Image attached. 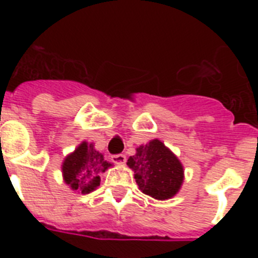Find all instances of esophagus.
Wrapping results in <instances>:
<instances>
[{"label": "esophagus", "mask_w": 258, "mask_h": 258, "mask_svg": "<svg viewBox=\"0 0 258 258\" xmlns=\"http://www.w3.org/2000/svg\"><path fill=\"white\" fill-rule=\"evenodd\" d=\"M111 160L116 164H125V161H126V156H125L124 154L112 155V156H111Z\"/></svg>", "instance_id": "1"}]
</instances>
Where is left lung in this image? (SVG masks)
I'll list each match as a JSON object with an SVG mask.
<instances>
[{
    "instance_id": "8db88e82",
    "label": "left lung",
    "mask_w": 258,
    "mask_h": 258,
    "mask_svg": "<svg viewBox=\"0 0 258 258\" xmlns=\"http://www.w3.org/2000/svg\"><path fill=\"white\" fill-rule=\"evenodd\" d=\"M126 164L134 170L137 184L146 195L165 200L174 197L181 188L183 182L182 164L159 140L140 146Z\"/></svg>"
}]
</instances>
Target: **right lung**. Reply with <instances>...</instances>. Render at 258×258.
<instances>
[{"mask_svg":"<svg viewBox=\"0 0 258 258\" xmlns=\"http://www.w3.org/2000/svg\"><path fill=\"white\" fill-rule=\"evenodd\" d=\"M111 164L104 160L103 155L94 150L93 143L83 142L75 150L74 154L66 157L61 170L64 182L70 184L72 190L81 194H89L95 190L101 183V173Z\"/></svg>","mask_w":258,"mask_h":258,"instance_id":"right-lung-1","label":"right lung"}]
</instances>
